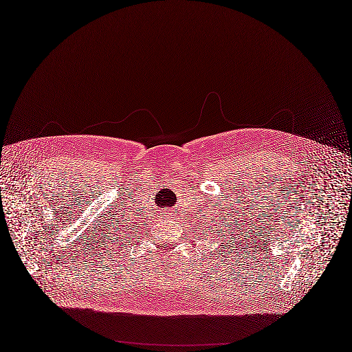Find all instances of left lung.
Here are the masks:
<instances>
[{"label": "left lung", "mask_w": 352, "mask_h": 352, "mask_svg": "<svg viewBox=\"0 0 352 352\" xmlns=\"http://www.w3.org/2000/svg\"><path fill=\"white\" fill-rule=\"evenodd\" d=\"M228 230H230V228H228ZM228 230H226V232H228ZM212 233H214V232H212ZM217 233H220V237H223V236H224L223 228H219ZM203 234H204V233H203ZM228 234H230V232H228ZM230 236H232V234H230ZM223 239H227V237H223ZM234 239H236V237H234ZM227 241H228V240H227ZM232 243H234V240H233ZM232 243H230V248H232ZM221 244H223V243H221ZM227 246H228V243H226V248H227ZM221 249H223V248H221Z\"/></svg>", "instance_id": "left-lung-1"}]
</instances>
